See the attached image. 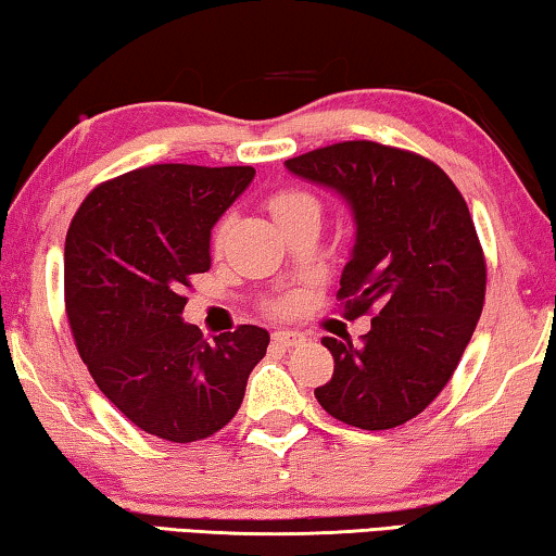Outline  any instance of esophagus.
Masks as SVG:
<instances>
[{
    "instance_id": "obj_1",
    "label": "esophagus",
    "mask_w": 556,
    "mask_h": 556,
    "mask_svg": "<svg viewBox=\"0 0 556 556\" xmlns=\"http://www.w3.org/2000/svg\"><path fill=\"white\" fill-rule=\"evenodd\" d=\"M273 344H276L278 349H293V346L306 344V337L299 331H276L273 333Z\"/></svg>"
}]
</instances>
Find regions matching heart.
<instances>
[{
  "mask_svg": "<svg viewBox=\"0 0 556 556\" xmlns=\"http://www.w3.org/2000/svg\"><path fill=\"white\" fill-rule=\"evenodd\" d=\"M306 207H316V200L308 192H303V189L286 187V189H278V192H273L268 197V210H270V215L278 225H283L286 219L299 215V212L306 210ZM225 238H227V223H219L215 227V235H212V245H215V250L225 245ZM288 311H291V301H278L276 303V314H288Z\"/></svg>",
  "mask_w": 556,
  "mask_h": 556,
  "instance_id": "obj_1",
  "label": "heart"
}]
</instances>
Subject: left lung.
I'll list each match as a JSON object with an SVG mask.
<instances>
[{"mask_svg": "<svg viewBox=\"0 0 556 556\" xmlns=\"http://www.w3.org/2000/svg\"><path fill=\"white\" fill-rule=\"evenodd\" d=\"M352 204L356 245L341 273L344 316H375L359 346L324 337L333 377L316 400L337 420L390 430L451 382L485 299V255L468 204L435 162L377 141H339L286 162Z\"/></svg>", "mask_w": 556, "mask_h": 556, "instance_id": "8db88e82", "label": "left lung"}]
</instances>
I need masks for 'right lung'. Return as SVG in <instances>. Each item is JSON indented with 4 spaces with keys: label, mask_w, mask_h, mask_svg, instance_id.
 <instances>
[{
    "label": "right lung",
    "mask_w": 556,
    "mask_h": 556,
    "mask_svg": "<svg viewBox=\"0 0 556 556\" xmlns=\"http://www.w3.org/2000/svg\"><path fill=\"white\" fill-rule=\"evenodd\" d=\"M253 166L151 164L103 181L65 238V314L105 397L149 435L194 443L238 415L268 331L204 339L181 321L185 288L210 270V230Z\"/></svg>",
    "instance_id": "obj_1"
}]
</instances>
